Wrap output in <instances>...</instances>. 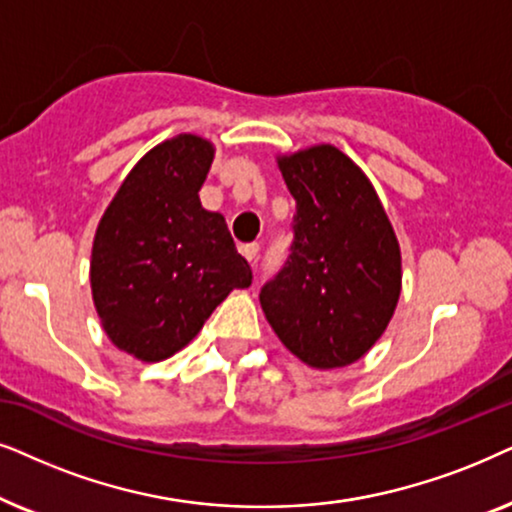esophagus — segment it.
<instances>
[{
  "label": "esophagus",
  "mask_w": 512,
  "mask_h": 512,
  "mask_svg": "<svg viewBox=\"0 0 512 512\" xmlns=\"http://www.w3.org/2000/svg\"><path fill=\"white\" fill-rule=\"evenodd\" d=\"M238 250H241V255L245 257V260L255 262L257 260V252H260V245H257V243H243Z\"/></svg>",
  "instance_id": "esophagus-1"
}]
</instances>
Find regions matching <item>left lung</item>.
Here are the masks:
<instances>
[{
	"label": "left lung",
	"instance_id": "obj_1",
	"mask_svg": "<svg viewBox=\"0 0 512 512\" xmlns=\"http://www.w3.org/2000/svg\"><path fill=\"white\" fill-rule=\"evenodd\" d=\"M297 215L290 257L260 292L285 349L316 370L356 363L391 323L403 257L367 175L335 145L276 159Z\"/></svg>",
	"mask_w": 512,
	"mask_h": 512
}]
</instances>
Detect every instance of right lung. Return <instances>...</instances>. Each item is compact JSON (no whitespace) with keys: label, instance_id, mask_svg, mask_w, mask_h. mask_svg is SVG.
I'll return each instance as SVG.
<instances>
[{"label":"right lung","instance_id":"right-lung-1","mask_svg":"<svg viewBox=\"0 0 512 512\" xmlns=\"http://www.w3.org/2000/svg\"><path fill=\"white\" fill-rule=\"evenodd\" d=\"M213 159V142L199 135L163 140L135 163L95 229V311L112 344L142 363L185 349L231 290L252 283L224 217L201 206Z\"/></svg>","mask_w":512,"mask_h":512}]
</instances>
